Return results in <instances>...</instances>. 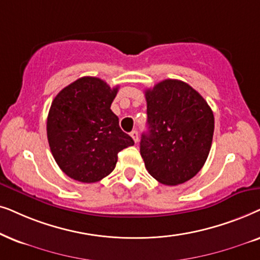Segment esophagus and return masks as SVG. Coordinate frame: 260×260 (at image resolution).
I'll use <instances>...</instances> for the list:
<instances>
[{"label": "esophagus", "mask_w": 260, "mask_h": 260, "mask_svg": "<svg viewBox=\"0 0 260 260\" xmlns=\"http://www.w3.org/2000/svg\"><path fill=\"white\" fill-rule=\"evenodd\" d=\"M131 137H132L134 143H138V141H139V134H138L137 129H134V131H132V132H131Z\"/></svg>", "instance_id": "34e87169"}]
</instances>
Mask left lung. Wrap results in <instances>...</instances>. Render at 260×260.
<instances>
[{
  "mask_svg": "<svg viewBox=\"0 0 260 260\" xmlns=\"http://www.w3.org/2000/svg\"><path fill=\"white\" fill-rule=\"evenodd\" d=\"M147 133L140 154L148 174L165 185L191 179L208 158L214 134L212 109L195 89L165 79L145 91Z\"/></svg>",
  "mask_w": 260,
  "mask_h": 260,
  "instance_id": "8db88e82",
  "label": "left lung"
}]
</instances>
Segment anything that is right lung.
Returning a JSON list of instances; mask_svg holds the SVG:
<instances>
[{"label":"right lung","instance_id":"right-lung-1","mask_svg":"<svg viewBox=\"0 0 260 260\" xmlns=\"http://www.w3.org/2000/svg\"><path fill=\"white\" fill-rule=\"evenodd\" d=\"M117 90L98 77H82L52 102L48 145L61 171L75 181H101L115 169L117 153L134 145L110 109Z\"/></svg>","mask_w":260,"mask_h":260}]
</instances>
